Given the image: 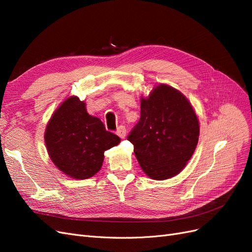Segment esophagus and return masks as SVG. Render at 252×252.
<instances>
[{
	"label": "esophagus",
	"mask_w": 252,
	"mask_h": 252,
	"mask_svg": "<svg viewBox=\"0 0 252 252\" xmlns=\"http://www.w3.org/2000/svg\"><path fill=\"white\" fill-rule=\"evenodd\" d=\"M117 134L120 136L121 139H124L126 136V128L124 126H120L117 130Z\"/></svg>",
	"instance_id": "obj_1"
}]
</instances>
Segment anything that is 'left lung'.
I'll list each match as a JSON object with an SVG mask.
<instances>
[{
	"label": "left lung",
	"instance_id": "1",
	"mask_svg": "<svg viewBox=\"0 0 252 252\" xmlns=\"http://www.w3.org/2000/svg\"><path fill=\"white\" fill-rule=\"evenodd\" d=\"M199 119L187 97L159 84L141 97V118L128 135L143 171L154 180L179 174L199 142Z\"/></svg>",
	"mask_w": 252,
	"mask_h": 252
}]
</instances>
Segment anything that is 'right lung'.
I'll return each mask as SVG.
<instances>
[{
  "mask_svg": "<svg viewBox=\"0 0 252 252\" xmlns=\"http://www.w3.org/2000/svg\"><path fill=\"white\" fill-rule=\"evenodd\" d=\"M45 144L52 163L68 177L85 180L100 171L104 151L121 139L90 116L86 104L70 96L53 112L45 129Z\"/></svg>",
  "mask_w": 252,
  "mask_h": 252,
  "instance_id": "add662e5",
  "label": "right lung"
}]
</instances>
